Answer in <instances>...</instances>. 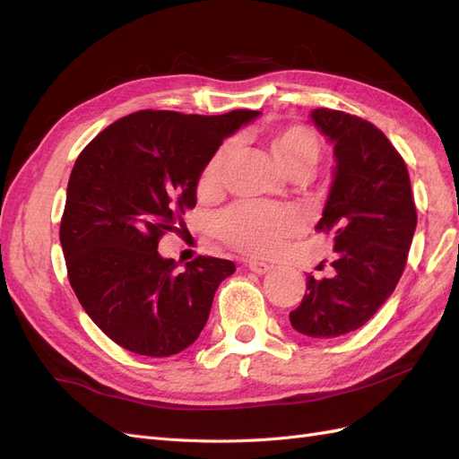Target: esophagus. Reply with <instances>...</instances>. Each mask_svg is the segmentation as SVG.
I'll return each instance as SVG.
<instances>
[{"label": "esophagus", "instance_id": "esophagus-1", "mask_svg": "<svg viewBox=\"0 0 459 459\" xmlns=\"http://www.w3.org/2000/svg\"><path fill=\"white\" fill-rule=\"evenodd\" d=\"M248 270L255 272V273H258V275H262V273L270 272V270H272V266H270L268 262H262V260H248Z\"/></svg>", "mask_w": 459, "mask_h": 459}]
</instances>
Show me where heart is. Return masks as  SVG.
Here are the masks:
<instances>
[{
	"label": "heart",
	"mask_w": 459,
	"mask_h": 459,
	"mask_svg": "<svg viewBox=\"0 0 459 459\" xmlns=\"http://www.w3.org/2000/svg\"><path fill=\"white\" fill-rule=\"evenodd\" d=\"M235 143L221 145L206 162L199 179L201 191L220 187L221 170ZM272 149L287 172L297 169L312 170L319 159V142L307 126H289L275 132ZM304 228V214L295 206H273L264 203H241L216 216L214 231L233 248L253 255H273L283 241Z\"/></svg>",
	"instance_id": "b5f03b06"
}]
</instances>
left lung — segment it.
Returning a JSON list of instances; mask_svg holds the SVG:
<instances>
[{
  "label": "left lung",
  "mask_w": 459,
  "mask_h": 459,
  "mask_svg": "<svg viewBox=\"0 0 459 459\" xmlns=\"http://www.w3.org/2000/svg\"><path fill=\"white\" fill-rule=\"evenodd\" d=\"M310 117L337 160L316 226L335 235L337 258L331 277H307V293L289 319L302 335L335 339L368 324L393 295L418 212L406 162L377 126L333 108H316Z\"/></svg>",
  "instance_id": "obj_1"
}]
</instances>
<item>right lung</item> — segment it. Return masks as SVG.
<instances>
[{
    "mask_svg": "<svg viewBox=\"0 0 459 459\" xmlns=\"http://www.w3.org/2000/svg\"><path fill=\"white\" fill-rule=\"evenodd\" d=\"M258 117L137 110L80 152L66 187L61 247L93 324L130 352L166 358L197 341L231 260L197 256L178 272L157 251L197 204V182L228 135Z\"/></svg>",
    "mask_w": 459,
    "mask_h": 459,
    "instance_id": "add662e5",
    "label": "right lung"
}]
</instances>
